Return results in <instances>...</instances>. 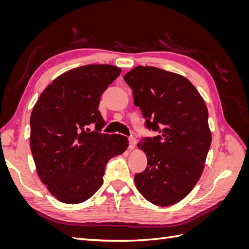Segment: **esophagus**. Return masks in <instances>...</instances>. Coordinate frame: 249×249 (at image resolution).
Here are the masks:
<instances>
[{
    "instance_id": "esophagus-1",
    "label": "esophagus",
    "mask_w": 249,
    "mask_h": 249,
    "mask_svg": "<svg viewBox=\"0 0 249 249\" xmlns=\"http://www.w3.org/2000/svg\"><path fill=\"white\" fill-rule=\"evenodd\" d=\"M129 149L130 150H133L134 149V147H135V145H136V139H135L134 137H130L129 138Z\"/></svg>"
}]
</instances>
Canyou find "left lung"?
Segmentation results:
<instances>
[{
	"instance_id": "1",
	"label": "left lung",
	"mask_w": 249,
	"mask_h": 249,
	"mask_svg": "<svg viewBox=\"0 0 249 249\" xmlns=\"http://www.w3.org/2000/svg\"><path fill=\"white\" fill-rule=\"evenodd\" d=\"M124 79L146 126L159 133L137 143L147 165L135 175V185L153 205H175L192 191L205 168L212 141L207 105L192 83L176 72L139 65Z\"/></svg>"
}]
</instances>
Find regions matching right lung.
I'll list each match as a JSON object with an SVG mask.
<instances>
[{
	"mask_svg": "<svg viewBox=\"0 0 249 249\" xmlns=\"http://www.w3.org/2000/svg\"><path fill=\"white\" fill-rule=\"evenodd\" d=\"M122 72L109 64L71 70L53 81L38 97L30 117V147L36 171L59 201L77 205L103 184L111 158L126 150L119 134H102V93ZM96 126V131L89 127Z\"/></svg>",
	"mask_w": 249,
	"mask_h": 249,
	"instance_id": "obj_1",
	"label": "right lung"
}]
</instances>
